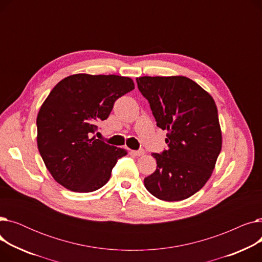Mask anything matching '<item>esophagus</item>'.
Here are the masks:
<instances>
[{
    "instance_id": "esophagus-1",
    "label": "esophagus",
    "mask_w": 262,
    "mask_h": 262,
    "mask_svg": "<svg viewBox=\"0 0 262 262\" xmlns=\"http://www.w3.org/2000/svg\"><path fill=\"white\" fill-rule=\"evenodd\" d=\"M144 149H138V150H133V154L136 156H143L144 155Z\"/></svg>"
}]
</instances>
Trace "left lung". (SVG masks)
Masks as SVG:
<instances>
[{
    "label": "left lung",
    "mask_w": 262,
    "mask_h": 262,
    "mask_svg": "<svg viewBox=\"0 0 262 262\" xmlns=\"http://www.w3.org/2000/svg\"><path fill=\"white\" fill-rule=\"evenodd\" d=\"M157 126L168 130V149L153 153L156 171L144 178L155 198L175 202L193 195L207 183L222 147L212 96L185 76L137 77Z\"/></svg>",
    "instance_id": "8db88e82"
}]
</instances>
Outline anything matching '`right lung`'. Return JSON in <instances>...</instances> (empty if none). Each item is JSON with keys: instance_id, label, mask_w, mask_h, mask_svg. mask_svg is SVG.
<instances>
[{"instance_id": "1", "label": "right lung", "mask_w": 262, "mask_h": 262, "mask_svg": "<svg viewBox=\"0 0 262 262\" xmlns=\"http://www.w3.org/2000/svg\"><path fill=\"white\" fill-rule=\"evenodd\" d=\"M135 88L129 77L70 75L53 88L37 117L39 153L53 178L74 192H92L127 152L92 135L115 102Z\"/></svg>"}]
</instances>
